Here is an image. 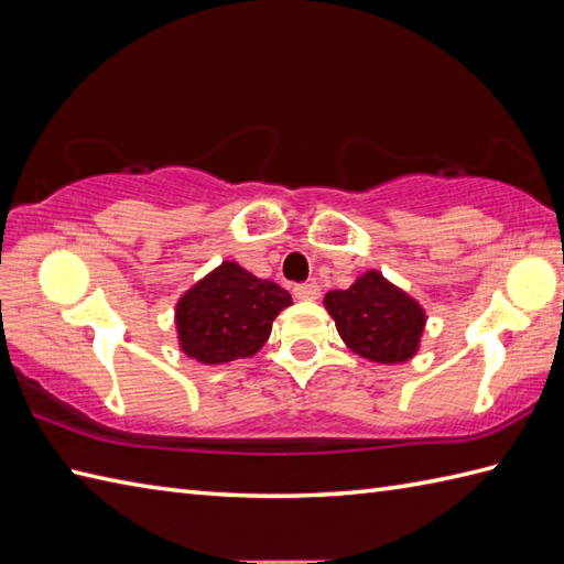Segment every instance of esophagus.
<instances>
[{"mask_svg": "<svg viewBox=\"0 0 564 564\" xmlns=\"http://www.w3.org/2000/svg\"><path fill=\"white\" fill-rule=\"evenodd\" d=\"M293 295L297 297V301H317V297H319V285L315 281L301 283V285H295V289H293Z\"/></svg>", "mask_w": 564, "mask_h": 564, "instance_id": "obj_1", "label": "esophagus"}]
</instances>
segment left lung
<instances>
[{"label":"left lung","mask_w":564,"mask_h":564,"mask_svg":"<svg viewBox=\"0 0 564 564\" xmlns=\"http://www.w3.org/2000/svg\"><path fill=\"white\" fill-rule=\"evenodd\" d=\"M325 307L354 354L376 364H404L419 351L426 313L410 293L370 269L346 291H329Z\"/></svg>","instance_id":"8db88e82"}]
</instances>
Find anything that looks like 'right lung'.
<instances>
[{
	"mask_svg": "<svg viewBox=\"0 0 564 564\" xmlns=\"http://www.w3.org/2000/svg\"><path fill=\"white\" fill-rule=\"evenodd\" d=\"M289 305L293 297L279 283L257 279L237 261H223L178 297V349L206 366L254 356L267 344L273 319Z\"/></svg>",
	"mask_w": 564,
	"mask_h": 564,
	"instance_id": "obj_1",
	"label": "right lung"
}]
</instances>
